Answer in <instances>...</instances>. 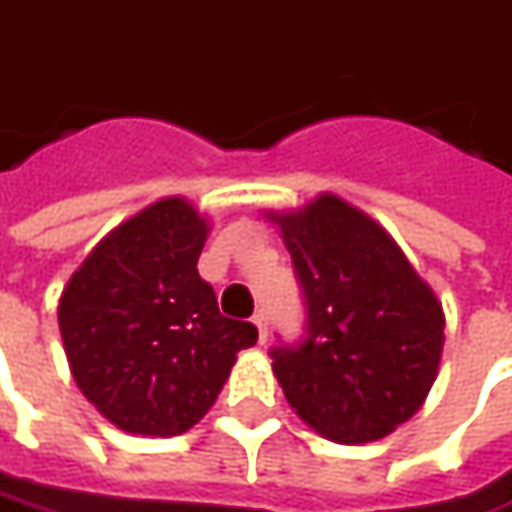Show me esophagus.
Segmentation results:
<instances>
[{
  "instance_id": "1",
  "label": "esophagus",
  "mask_w": 512,
  "mask_h": 512,
  "mask_svg": "<svg viewBox=\"0 0 512 512\" xmlns=\"http://www.w3.org/2000/svg\"><path fill=\"white\" fill-rule=\"evenodd\" d=\"M252 323H255V329H257V344H263V341H266V335H269V329H266V326H269L266 315H255Z\"/></svg>"
}]
</instances>
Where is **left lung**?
Masks as SVG:
<instances>
[{
  "instance_id": "1",
  "label": "left lung",
  "mask_w": 512,
  "mask_h": 512,
  "mask_svg": "<svg viewBox=\"0 0 512 512\" xmlns=\"http://www.w3.org/2000/svg\"><path fill=\"white\" fill-rule=\"evenodd\" d=\"M266 220L309 303V338L272 352L289 407L338 444L384 438L424 407L438 378L441 300L395 237L332 191Z\"/></svg>"
}]
</instances>
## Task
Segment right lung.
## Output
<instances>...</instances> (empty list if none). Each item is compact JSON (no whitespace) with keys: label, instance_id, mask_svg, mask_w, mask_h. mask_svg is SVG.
Returning <instances> with one entry per match:
<instances>
[{"label":"right lung","instance_id":"obj_1","mask_svg":"<svg viewBox=\"0 0 512 512\" xmlns=\"http://www.w3.org/2000/svg\"><path fill=\"white\" fill-rule=\"evenodd\" d=\"M212 223L186 197L123 220L68 278L56 321L79 392L114 427L171 438L212 410L252 323L223 318L197 275Z\"/></svg>","mask_w":512,"mask_h":512}]
</instances>
